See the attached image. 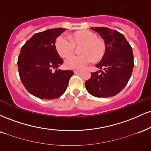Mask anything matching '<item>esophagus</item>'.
<instances>
[{
  "mask_svg": "<svg viewBox=\"0 0 151 151\" xmlns=\"http://www.w3.org/2000/svg\"><path fill=\"white\" fill-rule=\"evenodd\" d=\"M81 71L80 70H74V72L75 74H78V73H79V72H80Z\"/></svg>",
  "mask_w": 151,
  "mask_h": 151,
  "instance_id": "obj_1",
  "label": "esophagus"
}]
</instances>
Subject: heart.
I'll use <instances>...</instances> for the list:
<instances>
[{
    "label": "heart",
    "mask_w": 151,
    "mask_h": 151,
    "mask_svg": "<svg viewBox=\"0 0 151 151\" xmlns=\"http://www.w3.org/2000/svg\"><path fill=\"white\" fill-rule=\"evenodd\" d=\"M76 46L80 47L79 55L70 57L66 60V67L72 70H79L93 61L98 62L104 56L106 45L97 35L90 30H80L71 35V40L60 36L56 40L55 47L62 58H67L73 55Z\"/></svg>",
    "instance_id": "1"
}]
</instances>
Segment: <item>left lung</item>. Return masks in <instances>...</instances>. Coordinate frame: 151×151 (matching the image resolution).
I'll return each instance as SVG.
<instances>
[{
  "label": "left lung",
  "instance_id": "left-lung-1",
  "mask_svg": "<svg viewBox=\"0 0 151 151\" xmlns=\"http://www.w3.org/2000/svg\"><path fill=\"white\" fill-rule=\"evenodd\" d=\"M106 45V53L96 66L101 70L92 72L85 82L90 94L96 97L115 96L125 87L132 74L134 61L132 47L124 35L108 27H91Z\"/></svg>",
  "mask_w": 151,
  "mask_h": 151
}]
</instances>
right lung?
Wrapping results in <instances>:
<instances>
[{
  "label": "right lung",
  "instance_id": "obj_1",
  "mask_svg": "<svg viewBox=\"0 0 151 151\" xmlns=\"http://www.w3.org/2000/svg\"><path fill=\"white\" fill-rule=\"evenodd\" d=\"M65 28L35 34L22 47L18 60L20 80L28 92L44 99L60 97L66 91L73 71L55 69L63 63L55 42Z\"/></svg>",
  "mask_w": 151,
  "mask_h": 151
}]
</instances>
